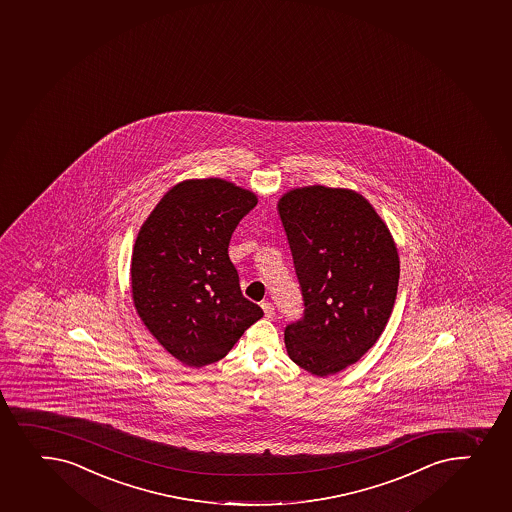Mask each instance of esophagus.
<instances>
[{"label":"esophagus","mask_w":512,"mask_h":512,"mask_svg":"<svg viewBox=\"0 0 512 512\" xmlns=\"http://www.w3.org/2000/svg\"><path fill=\"white\" fill-rule=\"evenodd\" d=\"M262 309H264L265 317H267V319H274L275 309H274V304H272V302H269V301L262 302Z\"/></svg>","instance_id":"34e87169"}]
</instances>
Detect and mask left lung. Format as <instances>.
Instances as JSON below:
<instances>
[{
	"mask_svg": "<svg viewBox=\"0 0 512 512\" xmlns=\"http://www.w3.org/2000/svg\"><path fill=\"white\" fill-rule=\"evenodd\" d=\"M279 213L304 301L285 348L312 375H334L385 331L400 279L395 242L356 191L297 188L280 198Z\"/></svg>",
	"mask_w": 512,
	"mask_h": 512,
	"instance_id": "8db88e82",
	"label": "left lung"
}]
</instances>
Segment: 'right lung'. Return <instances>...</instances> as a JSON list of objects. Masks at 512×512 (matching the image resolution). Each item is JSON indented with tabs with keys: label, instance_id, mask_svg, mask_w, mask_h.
Instances as JSON below:
<instances>
[{
	"label": "right lung",
	"instance_id": "right-lung-1",
	"mask_svg": "<svg viewBox=\"0 0 512 512\" xmlns=\"http://www.w3.org/2000/svg\"><path fill=\"white\" fill-rule=\"evenodd\" d=\"M255 205L257 196L228 181H183L139 230L131 264L134 306L181 363H215L264 316L243 297L228 257L233 230Z\"/></svg>",
	"mask_w": 512,
	"mask_h": 512
}]
</instances>
